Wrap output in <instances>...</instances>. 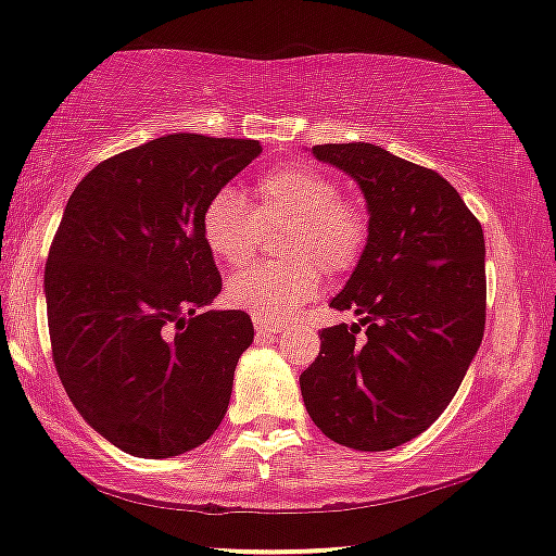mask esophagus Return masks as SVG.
<instances>
[{"instance_id": "obj_1", "label": "esophagus", "mask_w": 556, "mask_h": 556, "mask_svg": "<svg viewBox=\"0 0 556 556\" xmlns=\"http://www.w3.org/2000/svg\"><path fill=\"white\" fill-rule=\"evenodd\" d=\"M252 321H255V330H257V334H263V338H265V334H276V332L283 330V327H280L278 321H273V319L255 317Z\"/></svg>"}]
</instances>
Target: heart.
Segmentation results:
<instances>
[{"label": "heart", "mask_w": 556, "mask_h": 556, "mask_svg": "<svg viewBox=\"0 0 556 556\" xmlns=\"http://www.w3.org/2000/svg\"><path fill=\"white\" fill-rule=\"evenodd\" d=\"M257 208L231 185L205 203L201 231L211 255L224 265H244L255 255L260 224H291L280 265H252L226 283V299L252 317L283 319L317 296L325 265L348 270L368 244V216L340 198V185L314 164L291 162L257 180Z\"/></svg>", "instance_id": "1"}]
</instances>
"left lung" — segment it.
I'll return each instance as SVG.
<instances>
[{
  "mask_svg": "<svg viewBox=\"0 0 556 556\" xmlns=\"http://www.w3.org/2000/svg\"><path fill=\"white\" fill-rule=\"evenodd\" d=\"M312 154L361 185L368 244L330 301L358 325L321 330L301 396L330 441L389 451L441 417L482 342V224L448 180L374 143H321Z\"/></svg>",
  "mask_w": 556,
  "mask_h": 556,
  "instance_id": "1",
  "label": "left lung"
}]
</instances>
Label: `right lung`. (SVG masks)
<instances>
[{
    "label": "right lung",
    "instance_id": "1",
    "mask_svg": "<svg viewBox=\"0 0 556 556\" xmlns=\"http://www.w3.org/2000/svg\"><path fill=\"white\" fill-rule=\"evenodd\" d=\"M263 147L169 134L100 162L68 198L46 263L53 363L98 433L139 458L208 441L229 407L250 314L222 291L201 216Z\"/></svg>",
    "mask_w": 556,
    "mask_h": 556
}]
</instances>
